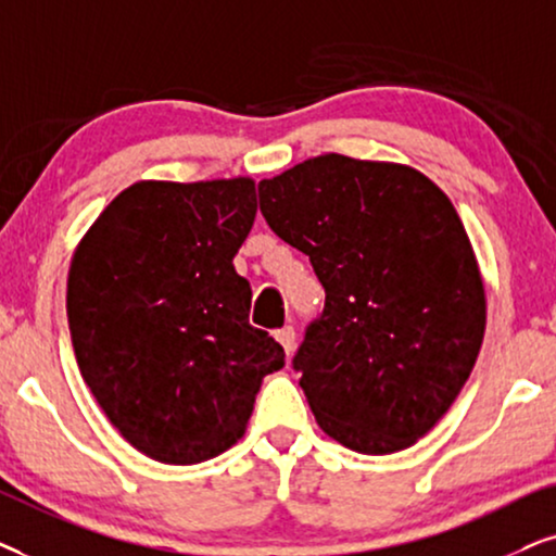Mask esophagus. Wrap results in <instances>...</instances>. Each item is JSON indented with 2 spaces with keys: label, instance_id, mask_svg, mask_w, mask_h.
Here are the masks:
<instances>
[{
  "label": "esophagus",
  "instance_id": "34e87169",
  "mask_svg": "<svg viewBox=\"0 0 556 556\" xmlns=\"http://www.w3.org/2000/svg\"><path fill=\"white\" fill-rule=\"evenodd\" d=\"M274 338H277L279 343H282L285 353L290 355L294 351V340H298V332H294L292 325H285V328H279L277 332H274Z\"/></svg>",
  "mask_w": 556,
  "mask_h": 556
}]
</instances>
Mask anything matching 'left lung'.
<instances>
[{"label": "left lung", "instance_id": "obj_1", "mask_svg": "<svg viewBox=\"0 0 556 556\" xmlns=\"http://www.w3.org/2000/svg\"><path fill=\"white\" fill-rule=\"evenodd\" d=\"M258 205L325 287L294 355L317 425L364 455L412 447L485 336L483 274L453 201L402 162L328 152L258 182Z\"/></svg>", "mask_w": 556, "mask_h": 556}]
</instances>
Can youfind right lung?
<instances>
[{"instance_id":"obj_1","label":"right lung","mask_w":556,"mask_h":556,"mask_svg":"<svg viewBox=\"0 0 556 556\" xmlns=\"http://www.w3.org/2000/svg\"><path fill=\"white\" fill-rule=\"evenodd\" d=\"M256 218L251 177L139 180L73 251L68 325L80 376L111 425L165 465L211 460L247 432L285 348L251 328L233 256Z\"/></svg>"}]
</instances>
